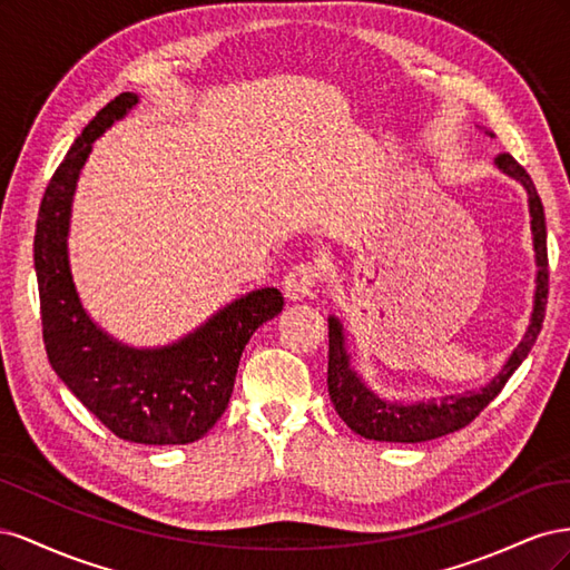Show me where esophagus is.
<instances>
[{"instance_id": "34e87169", "label": "esophagus", "mask_w": 570, "mask_h": 570, "mask_svg": "<svg viewBox=\"0 0 570 570\" xmlns=\"http://www.w3.org/2000/svg\"><path fill=\"white\" fill-rule=\"evenodd\" d=\"M321 278V268L316 264L302 262L297 266H292V271L285 275V297L297 302V299H312L316 297V285Z\"/></svg>"}]
</instances>
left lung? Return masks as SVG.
I'll use <instances>...</instances> for the list:
<instances>
[{
  "label": "left lung",
  "instance_id": "1",
  "mask_svg": "<svg viewBox=\"0 0 570 570\" xmlns=\"http://www.w3.org/2000/svg\"><path fill=\"white\" fill-rule=\"evenodd\" d=\"M494 166L509 178L519 180L528 193L534 262H538V278H534V283L538 285H534V304L523 340L519 342V347L511 352L504 368L499 371L488 385L469 390L463 394H446L440 396V400L402 404L381 400V396L368 390V385L361 381V375L350 364L352 354L344 347L342 323L335 316H331L327 318V337H331V344H327V392H331V402L340 413V419L347 423L356 435L377 442H425L465 428L499 392H502L513 371L523 364V358L532 350L534 340H538L549 295L544 206L530 176L525 174V168L515 161L511 154H499L494 159Z\"/></svg>",
  "mask_w": 570,
  "mask_h": 570
}]
</instances>
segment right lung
Segmentation results:
<instances>
[{
  "label": "right lung",
  "instance_id": "1",
  "mask_svg": "<svg viewBox=\"0 0 570 570\" xmlns=\"http://www.w3.org/2000/svg\"><path fill=\"white\" fill-rule=\"evenodd\" d=\"M135 105L132 92L111 99L68 149L45 189L32 245L42 337L51 368L116 438L187 444L209 433L226 411L245 344L258 325L283 312L285 302L275 287L252 289L218 308L195 333L157 350L128 347L88 316L68 264L76 183L92 142Z\"/></svg>",
  "mask_w": 570,
  "mask_h": 570
}]
</instances>
